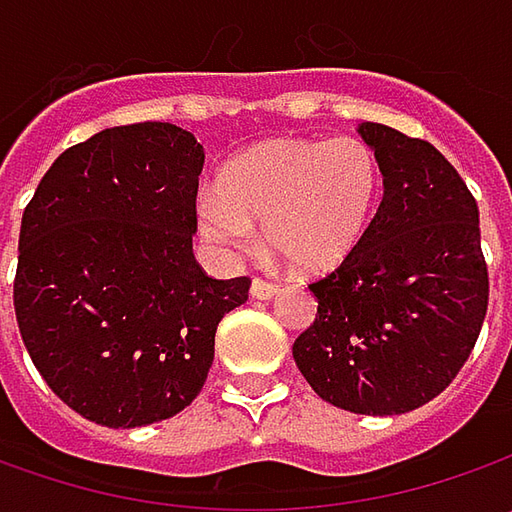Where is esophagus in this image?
<instances>
[{"mask_svg":"<svg viewBox=\"0 0 512 512\" xmlns=\"http://www.w3.org/2000/svg\"><path fill=\"white\" fill-rule=\"evenodd\" d=\"M276 293H279V287L270 285V282H262V279H253V282H250V296H253V299H259V302L273 299Z\"/></svg>","mask_w":512,"mask_h":512,"instance_id":"obj_1","label":"esophagus"}]
</instances>
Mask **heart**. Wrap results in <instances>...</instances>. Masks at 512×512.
Here are the masks:
<instances>
[{"instance_id": "obj_1", "label": "heart", "mask_w": 512, "mask_h": 512, "mask_svg": "<svg viewBox=\"0 0 512 512\" xmlns=\"http://www.w3.org/2000/svg\"><path fill=\"white\" fill-rule=\"evenodd\" d=\"M382 199V162L356 136H282L236 156L196 199L207 245L225 256L265 245L302 276L342 267L364 242Z\"/></svg>"}]
</instances>
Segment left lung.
I'll return each instance as SVG.
<instances>
[{
	"instance_id": "obj_1",
	"label": "left lung",
	"mask_w": 512,
	"mask_h": 512,
	"mask_svg": "<svg viewBox=\"0 0 512 512\" xmlns=\"http://www.w3.org/2000/svg\"><path fill=\"white\" fill-rule=\"evenodd\" d=\"M384 199L359 250L322 282L293 359L319 399L399 416L436 399L467 362L487 313L479 207L430 142L362 122Z\"/></svg>"
}]
</instances>
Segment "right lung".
Listing matches in <instances>:
<instances>
[{
	"instance_id": "1",
	"label": "right lung",
	"mask_w": 512,
	"mask_h": 512,
	"mask_svg": "<svg viewBox=\"0 0 512 512\" xmlns=\"http://www.w3.org/2000/svg\"><path fill=\"white\" fill-rule=\"evenodd\" d=\"M205 150L190 130H99L42 176L19 230L13 307L48 387L88 422L182 413L213 364L216 327L250 282L193 259Z\"/></svg>"
}]
</instances>
